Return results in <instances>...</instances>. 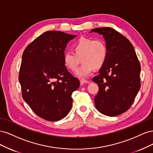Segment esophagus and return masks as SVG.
Segmentation results:
<instances>
[{
  "label": "esophagus",
  "mask_w": 153,
  "mask_h": 153,
  "mask_svg": "<svg viewBox=\"0 0 153 153\" xmlns=\"http://www.w3.org/2000/svg\"><path fill=\"white\" fill-rule=\"evenodd\" d=\"M80 85H84V84H87V83H89V82L84 80V79H82L80 80Z\"/></svg>",
  "instance_id": "esophagus-1"
}]
</instances>
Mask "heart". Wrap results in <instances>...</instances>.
Here are the masks:
<instances>
[{
	"mask_svg": "<svg viewBox=\"0 0 153 153\" xmlns=\"http://www.w3.org/2000/svg\"><path fill=\"white\" fill-rule=\"evenodd\" d=\"M73 52H67L64 54V62L66 67L72 71H75L80 59L82 62L75 75L84 78L93 72L94 68L99 69L103 66L108 57V48L102 39L82 38L73 45Z\"/></svg>",
	"mask_w": 153,
	"mask_h": 153,
	"instance_id": "obj_1",
	"label": "heart"
}]
</instances>
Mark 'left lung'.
Listing matches in <instances>:
<instances>
[{
  "label": "left lung",
  "mask_w": 153,
  "mask_h": 153,
  "mask_svg": "<svg viewBox=\"0 0 153 153\" xmlns=\"http://www.w3.org/2000/svg\"><path fill=\"white\" fill-rule=\"evenodd\" d=\"M103 36L108 57L98 76L92 78L99 91L95 106L100 112L114 117L127 111L140 88V64L132 44L110 27L92 29Z\"/></svg>",
  "instance_id": "obj_1"
}]
</instances>
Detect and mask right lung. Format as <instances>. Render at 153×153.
<instances>
[{
    "instance_id": "obj_1",
    "label": "right lung",
    "mask_w": 153,
    "mask_h": 153,
    "mask_svg": "<svg viewBox=\"0 0 153 153\" xmlns=\"http://www.w3.org/2000/svg\"><path fill=\"white\" fill-rule=\"evenodd\" d=\"M76 36L47 31L25 48L22 55L19 82L22 97L34 113L49 121H57L70 111L71 95L80 81L68 71L64 50Z\"/></svg>"
}]
</instances>
